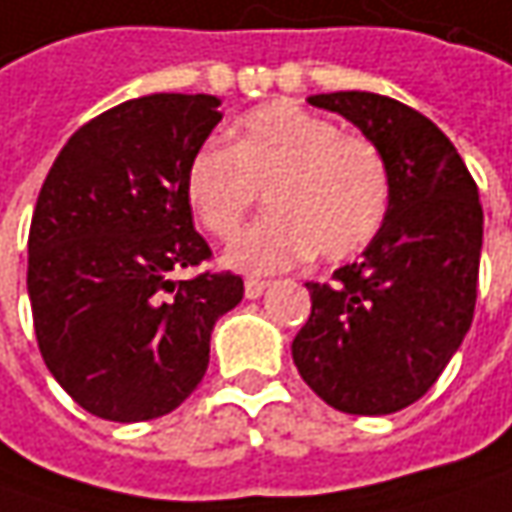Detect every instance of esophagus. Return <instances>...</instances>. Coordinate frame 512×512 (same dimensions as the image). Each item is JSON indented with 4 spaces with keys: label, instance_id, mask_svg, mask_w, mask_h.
Here are the masks:
<instances>
[{
    "label": "esophagus",
    "instance_id": "34e87169",
    "mask_svg": "<svg viewBox=\"0 0 512 512\" xmlns=\"http://www.w3.org/2000/svg\"><path fill=\"white\" fill-rule=\"evenodd\" d=\"M267 282L265 279H247L245 282V296L247 299H259L262 293H265Z\"/></svg>",
    "mask_w": 512,
    "mask_h": 512
}]
</instances>
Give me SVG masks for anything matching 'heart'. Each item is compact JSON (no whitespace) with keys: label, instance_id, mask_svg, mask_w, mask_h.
<instances>
[{"label":"heart","instance_id":"obj_1","mask_svg":"<svg viewBox=\"0 0 512 512\" xmlns=\"http://www.w3.org/2000/svg\"><path fill=\"white\" fill-rule=\"evenodd\" d=\"M265 190L267 213L227 247V265L276 273L319 256L353 259L382 230L393 182L382 148L296 102L245 113L230 145L210 139L190 156L185 199L196 222L230 239Z\"/></svg>","mask_w":512,"mask_h":512}]
</instances>
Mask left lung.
I'll return each mask as SVG.
<instances>
[{
    "mask_svg": "<svg viewBox=\"0 0 512 512\" xmlns=\"http://www.w3.org/2000/svg\"><path fill=\"white\" fill-rule=\"evenodd\" d=\"M342 113L390 165L379 236L330 282H307L310 319L293 339L307 387L353 416L419 402L459 350L476 310L484 213L453 142L419 110L367 93L307 99Z\"/></svg>",
    "mask_w": 512,
    "mask_h": 512,
    "instance_id": "obj_1",
    "label": "left lung"
}]
</instances>
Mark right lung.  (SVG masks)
Segmentation results:
<instances>
[{
  "label": "right lung",
  "instance_id": "add662e5",
  "mask_svg": "<svg viewBox=\"0 0 512 512\" xmlns=\"http://www.w3.org/2000/svg\"><path fill=\"white\" fill-rule=\"evenodd\" d=\"M207 93H153L76 130L39 190L28 296L39 353L88 413L148 422L176 410L210 362V330L242 276L179 267L213 253L185 199L190 156L222 122Z\"/></svg>",
  "mask_w": 512,
  "mask_h": 512
}]
</instances>
